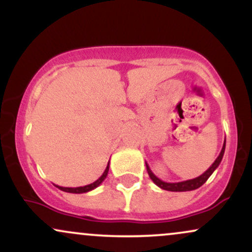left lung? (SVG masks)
<instances>
[{"label":"left lung","instance_id":"left-lung-1","mask_svg":"<svg viewBox=\"0 0 252 252\" xmlns=\"http://www.w3.org/2000/svg\"><path fill=\"white\" fill-rule=\"evenodd\" d=\"M225 143H226V141H224V144H222L220 154H219L218 158H216V161L212 163V166H211L210 168L206 170V172L202 173L200 176H198V178L190 179V180H186V181H181V182H164L161 180V179H158V176H156L154 173L152 172V169L149 168L148 163L146 162L147 172H148L149 178L152 179L153 182H154L156 186H158L160 189H162L170 190V192H186V190L196 189H199L200 186H202L205 182H206L207 179L212 175V173L215 172V170L217 169V167L219 166V163L221 162L222 156H224V152H225Z\"/></svg>","mask_w":252,"mask_h":252}]
</instances>
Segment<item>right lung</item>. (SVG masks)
Listing matches in <instances>:
<instances>
[{"instance_id": "right-lung-1", "label": "right lung", "mask_w": 252, "mask_h": 252, "mask_svg": "<svg viewBox=\"0 0 252 252\" xmlns=\"http://www.w3.org/2000/svg\"><path fill=\"white\" fill-rule=\"evenodd\" d=\"M108 173H109V163H108V166H106L105 170H104V173L102 174V176H100L99 179H97V180L94 181V182H92V184L86 185V186H83V187H62V186H57V185H56V186L59 189L63 190V192L77 193V194H80V193H86V192H90V190L94 189H96V187L99 186V185L102 184L104 180H105V178H106V175H108Z\"/></svg>"}]
</instances>
